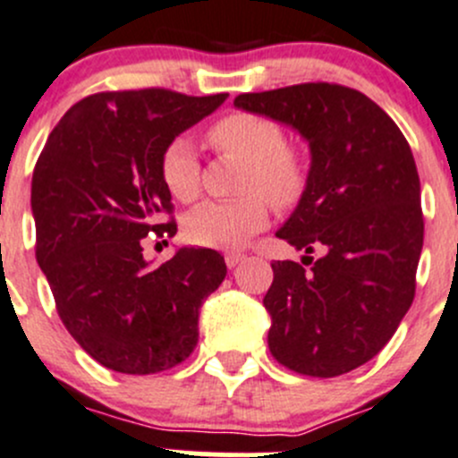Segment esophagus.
<instances>
[{"label": "esophagus", "mask_w": 458, "mask_h": 458, "mask_svg": "<svg viewBox=\"0 0 458 458\" xmlns=\"http://www.w3.org/2000/svg\"><path fill=\"white\" fill-rule=\"evenodd\" d=\"M244 258H247V256H244V253H240V251H229L227 256H225V262H227L229 269H233V267H238L240 262L244 260Z\"/></svg>", "instance_id": "1"}]
</instances>
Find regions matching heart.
Listing matches in <instances>:
<instances>
[{"label": "heart", "mask_w": 458, "mask_h": 458, "mask_svg": "<svg viewBox=\"0 0 458 458\" xmlns=\"http://www.w3.org/2000/svg\"><path fill=\"white\" fill-rule=\"evenodd\" d=\"M207 135L216 151L244 162L240 191L247 196L196 207L184 220V235L200 247H242L269 223L266 197L280 209L301 200L307 184V166L301 153L287 147L283 126L271 117L242 111L229 113L214 122ZM160 175L175 200H196L200 193V162L187 138H175L166 144L160 157Z\"/></svg>", "instance_id": "obj_1"}]
</instances>
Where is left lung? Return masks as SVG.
<instances>
[{"instance_id": "1", "label": "left lung", "mask_w": 458, "mask_h": 458, "mask_svg": "<svg viewBox=\"0 0 458 458\" xmlns=\"http://www.w3.org/2000/svg\"><path fill=\"white\" fill-rule=\"evenodd\" d=\"M233 104L296 129L311 153L301 202L276 231L305 256L271 262L269 352L292 372L341 377L387 345L414 301L423 211L411 148L377 102L341 84ZM316 248L320 259L309 256Z\"/></svg>"}]
</instances>
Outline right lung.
Segmentation results:
<instances>
[{"instance_id": "obj_1", "label": "right lung", "mask_w": 458, "mask_h": 458, "mask_svg": "<svg viewBox=\"0 0 458 458\" xmlns=\"http://www.w3.org/2000/svg\"><path fill=\"white\" fill-rule=\"evenodd\" d=\"M227 93L191 98L166 89L106 90L80 99L57 122L33 171L35 256L57 314L99 365L157 374L189 359L198 314L227 276L214 249L175 251L151 267L148 233L174 235L162 151L214 113Z\"/></svg>"}]
</instances>
